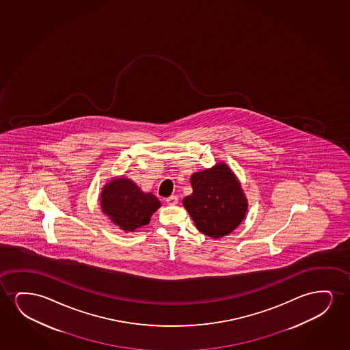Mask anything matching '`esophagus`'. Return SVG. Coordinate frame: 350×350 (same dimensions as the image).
I'll return each instance as SVG.
<instances>
[{
	"instance_id": "obj_1",
	"label": "esophagus",
	"mask_w": 350,
	"mask_h": 350,
	"mask_svg": "<svg viewBox=\"0 0 350 350\" xmlns=\"http://www.w3.org/2000/svg\"><path fill=\"white\" fill-rule=\"evenodd\" d=\"M166 203L170 204V206H176L178 203V197L177 196H170L168 198H166Z\"/></svg>"
}]
</instances>
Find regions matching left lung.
I'll list each match as a JSON object with an SVG mask.
<instances>
[{
    "mask_svg": "<svg viewBox=\"0 0 350 350\" xmlns=\"http://www.w3.org/2000/svg\"><path fill=\"white\" fill-rule=\"evenodd\" d=\"M192 193L183 200L197 230L211 238L230 234L244 220L247 200L239 180L225 163L190 178Z\"/></svg>",
    "mask_w": 350,
    "mask_h": 350,
    "instance_id": "1",
    "label": "left lung"
}]
</instances>
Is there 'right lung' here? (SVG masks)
Masks as SVG:
<instances>
[{
	"label": "right lung",
	"instance_id": "1",
	"mask_svg": "<svg viewBox=\"0 0 350 350\" xmlns=\"http://www.w3.org/2000/svg\"><path fill=\"white\" fill-rule=\"evenodd\" d=\"M100 206L120 230L135 232L148 225L150 216L161 203L152 192L146 193L133 180L122 177L112 179L103 187Z\"/></svg>",
	"mask_w": 350,
	"mask_h": 350
}]
</instances>
